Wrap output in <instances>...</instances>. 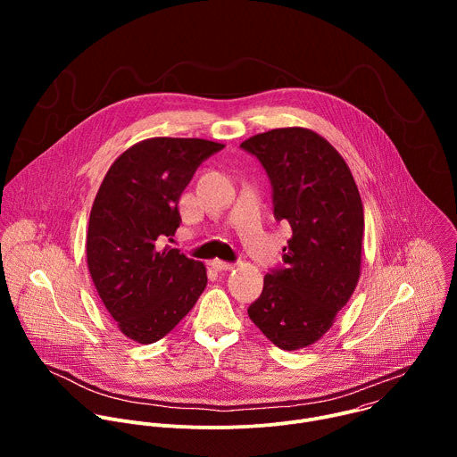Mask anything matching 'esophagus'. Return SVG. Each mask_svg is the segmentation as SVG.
I'll list each match as a JSON object with an SVG mask.
<instances>
[{
  "label": "esophagus",
  "mask_w": 457,
  "mask_h": 457,
  "mask_svg": "<svg viewBox=\"0 0 457 457\" xmlns=\"http://www.w3.org/2000/svg\"><path fill=\"white\" fill-rule=\"evenodd\" d=\"M212 268H213L215 271H229V270H233L235 266L229 264V262H222V260H213Z\"/></svg>",
  "instance_id": "esophagus-1"
}]
</instances>
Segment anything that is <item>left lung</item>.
Masks as SVG:
<instances>
[{"label":"left lung","instance_id":"8db88e82","mask_svg":"<svg viewBox=\"0 0 457 457\" xmlns=\"http://www.w3.org/2000/svg\"><path fill=\"white\" fill-rule=\"evenodd\" d=\"M240 148L266 168L277 220L291 226L284 270L264 277L249 318L282 351L318 342L333 328L361 273L363 204L337 148L309 128H275Z\"/></svg>","mask_w":457,"mask_h":457}]
</instances>
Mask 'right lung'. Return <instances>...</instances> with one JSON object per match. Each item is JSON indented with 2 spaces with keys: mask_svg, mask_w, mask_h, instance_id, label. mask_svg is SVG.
Instances as JSON below:
<instances>
[{
  "mask_svg": "<svg viewBox=\"0 0 457 457\" xmlns=\"http://www.w3.org/2000/svg\"><path fill=\"white\" fill-rule=\"evenodd\" d=\"M224 145L152 137L122 152L90 212L88 271L119 331L137 344L164 338L206 289V266L159 247L179 224V199L195 170Z\"/></svg>",
  "mask_w": 457,
  "mask_h": 457,
  "instance_id": "1",
  "label": "right lung"
}]
</instances>
